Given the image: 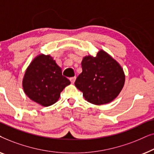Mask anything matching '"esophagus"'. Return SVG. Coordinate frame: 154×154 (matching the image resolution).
Masks as SVG:
<instances>
[{
	"instance_id": "1",
	"label": "esophagus",
	"mask_w": 154,
	"mask_h": 154,
	"mask_svg": "<svg viewBox=\"0 0 154 154\" xmlns=\"http://www.w3.org/2000/svg\"><path fill=\"white\" fill-rule=\"evenodd\" d=\"M75 79H76V78H75V76L70 78V79H70L71 83H74V82H75Z\"/></svg>"
}]
</instances>
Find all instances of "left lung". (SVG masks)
<instances>
[{"label":"left lung","mask_w":154,"mask_h":154,"mask_svg":"<svg viewBox=\"0 0 154 154\" xmlns=\"http://www.w3.org/2000/svg\"><path fill=\"white\" fill-rule=\"evenodd\" d=\"M81 66L83 71L75 85L88 102L104 104L119 95L125 83V75L119 63L106 52L100 50L96 57H85Z\"/></svg>","instance_id":"left-lung-1"}]
</instances>
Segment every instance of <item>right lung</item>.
Wrapping results in <instances>:
<instances>
[{"mask_svg": "<svg viewBox=\"0 0 154 154\" xmlns=\"http://www.w3.org/2000/svg\"><path fill=\"white\" fill-rule=\"evenodd\" d=\"M70 83L51 57L41 54L26 69L22 85L24 92L31 100L48 106L58 100L61 92Z\"/></svg>", "mask_w": 154, "mask_h": 154, "instance_id": "right-lung-1", "label": "right lung"}]
</instances>
